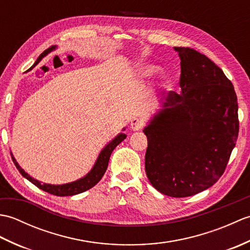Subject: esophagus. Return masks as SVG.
<instances>
[{
    "label": "esophagus",
    "mask_w": 250,
    "mask_h": 250,
    "mask_svg": "<svg viewBox=\"0 0 250 250\" xmlns=\"http://www.w3.org/2000/svg\"><path fill=\"white\" fill-rule=\"evenodd\" d=\"M130 126H131L132 131H140L142 129V126H143V122L139 118H134V119L131 120Z\"/></svg>",
    "instance_id": "obj_1"
}]
</instances>
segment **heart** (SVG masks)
Listing matches in <instances>:
<instances>
[{"label":"heart","mask_w":250,"mask_h":250,"mask_svg":"<svg viewBox=\"0 0 250 250\" xmlns=\"http://www.w3.org/2000/svg\"><path fill=\"white\" fill-rule=\"evenodd\" d=\"M160 71V67L158 65H153V64H140L137 66L136 71H135V75L136 78L139 81H145V79L150 78L152 76H155L156 74ZM171 78L167 75L163 76V82L164 83H168Z\"/></svg>","instance_id":"heart-1"}]
</instances>
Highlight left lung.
Listing matches in <instances>:
<instances>
[{
    "instance_id": "obj_1",
    "label": "left lung",
    "mask_w": 250,
    "mask_h": 250,
    "mask_svg": "<svg viewBox=\"0 0 250 250\" xmlns=\"http://www.w3.org/2000/svg\"><path fill=\"white\" fill-rule=\"evenodd\" d=\"M182 91L163 92L145 125V169L159 192L185 198L202 192L224 174L238 135L232 83L199 51L174 47Z\"/></svg>"
}]
</instances>
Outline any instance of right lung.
I'll use <instances>...</instances> for the list:
<instances>
[{"instance_id":"1","label":"right lung","mask_w":250,"mask_h":250,"mask_svg":"<svg viewBox=\"0 0 250 250\" xmlns=\"http://www.w3.org/2000/svg\"><path fill=\"white\" fill-rule=\"evenodd\" d=\"M57 48H58V46H51L50 48L46 49L43 54L40 56L39 59L36 60V62L34 63V66L41 61L42 58H44L45 56L48 55L49 52L56 50ZM125 128L122 129V131H125ZM125 137H126V134L122 133V132L119 134H117L114 139L110 142H108L107 144L104 146L103 149L100 151L92 168L90 169V171L86 175H84V176H83L82 178H79L77 180H74V182L62 184V185H51V184L42 183V182H40V180H37L32 176H30V175L19 166V163L15 159L13 152H10V155H12L13 161L15 163L16 167L18 168L20 174L22 175L24 178L28 179L29 182L35 185L36 187H39L40 189L44 190V191H46V192H48L50 194L58 195V196L75 195V194L82 193V192H84V191L91 189L93 186H95L100 182L101 178L103 177L104 173L106 172V168H107V167H108V161H109V157L111 155V152H113L115 148L118 146L120 143L125 139Z\"/></svg>"}]
</instances>
